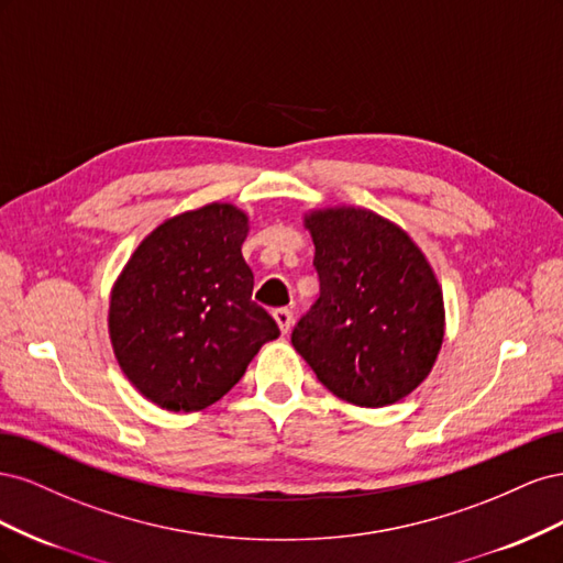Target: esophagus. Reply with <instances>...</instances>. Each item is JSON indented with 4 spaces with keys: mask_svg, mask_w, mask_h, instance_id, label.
Here are the masks:
<instances>
[{
    "mask_svg": "<svg viewBox=\"0 0 563 563\" xmlns=\"http://www.w3.org/2000/svg\"><path fill=\"white\" fill-rule=\"evenodd\" d=\"M272 317H275V321L279 323V329H282L284 335L291 331V323H294V312L291 310H288V308H277L275 312H272Z\"/></svg>",
    "mask_w": 563,
    "mask_h": 563,
    "instance_id": "34e87169",
    "label": "esophagus"
}]
</instances>
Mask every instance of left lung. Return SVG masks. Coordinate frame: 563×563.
I'll use <instances>...</instances> for the list:
<instances>
[{
    "instance_id": "left-lung-1",
    "label": "left lung",
    "mask_w": 563,
    "mask_h": 563,
    "mask_svg": "<svg viewBox=\"0 0 563 563\" xmlns=\"http://www.w3.org/2000/svg\"><path fill=\"white\" fill-rule=\"evenodd\" d=\"M305 223L319 298L294 327V347L340 399L378 408L411 395L444 340L432 267L411 236L371 211H317Z\"/></svg>"
}]
</instances>
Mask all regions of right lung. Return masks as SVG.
I'll return each mask as SVG.
<instances>
[{"instance_id": "obj_1", "label": "right lung", "mask_w": 563, "mask_h": 563, "mask_svg": "<svg viewBox=\"0 0 563 563\" xmlns=\"http://www.w3.org/2000/svg\"><path fill=\"white\" fill-rule=\"evenodd\" d=\"M246 216L209 203L166 220L135 249L110 300L117 362L166 411H199L242 380L277 321L251 300Z\"/></svg>"}]
</instances>
